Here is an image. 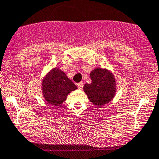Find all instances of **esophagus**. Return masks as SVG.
Listing matches in <instances>:
<instances>
[{"label":"esophagus","instance_id":"esophagus-1","mask_svg":"<svg viewBox=\"0 0 159 159\" xmlns=\"http://www.w3.org/2000/svg\"><path fill=\"white\" fill-rule=\"evenodd\" d=\"M83 83H82V82H80V83H77V87H78V89H81L83 88Z\"/></svg>","mask_w":159,"mask_h":159}]
</instances>
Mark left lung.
I'll list each match as a JSON object with an SVG mask.
<instances>
[{
  "label": "left lung",
  "mask_w": 159,
  "mask_h": 159,
  "mask_svg": "<svg viewBox=\"0 0 159 159\" xmlns=\"http://www.w3.org/2000/svg\"><path fill=\"white\" fill-rule=\"evenodd\" d=\"M92 83L84 85L83 90L95 106L101 107L110 102L116 93L114 74L107 69L97 67L90 73Z\"/></svg>",
  "instance_id": "1"
}]
</instances>
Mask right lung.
Instances as JSON below:
<instances>
[{
	"mask_svg": "<svg viewBox=\"0 0 159 159\" xmlns=\"http://www.w3.org/2000/svg\"><path fill=\"white\" fill-rule=\"evenodd\" d=\"M77 86L66 76V73L54 67L46 74L42 82V95L46 102L52 106H58L66 99L70 92Z\"/></svg>",
	"mask_w": 159,
	"mask_h": 159,
	"instance_id": "right-lung-1",
	"label": "right lung"
}]
</instances>
